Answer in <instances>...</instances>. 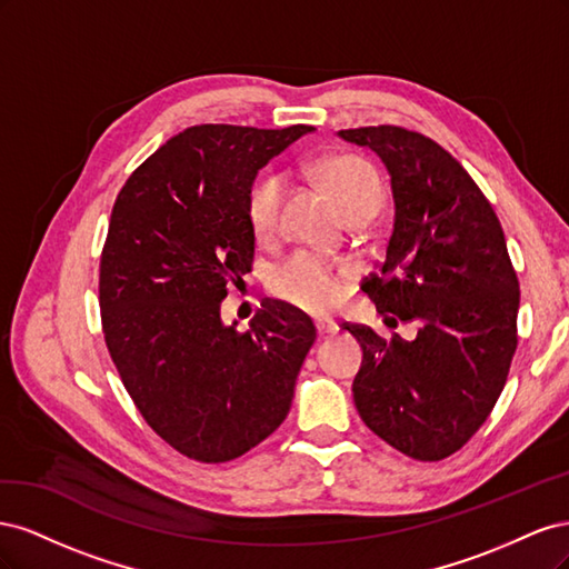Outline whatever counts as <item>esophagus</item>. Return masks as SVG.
I'll return each mask as SVG.
<instances>
[{
  "label": "esophagus",
  "mask_w": 569,
  "mask_h": 569,
  "mask_svg": "<svg viewBox=\"0 0 569 569\" xmlns=\"http://www.w3.org/2000/svg\"><path fill=\"white\" fill-rule=\"evenodd\" d=\"M316 330L320 337H327V335H335L339 330V325L335 320H316Z\"/></svg>",
  "instance_id": "34e87169"
}]
</instances>
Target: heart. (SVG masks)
I'll return each mask as SVG.
<instances>
[{"label": "heart", "mask_w": 569, "mask_h": 569, "mask_svg": "<svg viewBox=\"0 0 569 569\" xmlns=\"http://www.w3.org/2000/svg\"><path fill=\"white\" fill-rule=\"evenodd\" d=\"M318 176L343 216L363 206H380L385 189L380 178L356 157H335L320 163ZM287 192L284 173L256 178L247 192V220L256 239L268 242L280 230V211ZM270 291L306 313H327L341 299V272L327 258L295 251L272 270Z\"/></svg>", "instance_id": "obj_1"}]
</instances>
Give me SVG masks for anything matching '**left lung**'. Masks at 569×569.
<instances>
[{"label": "left lung", "instance_id": "8db88e82", "mask_svg": "<svg viewBox=\"0 0 569 569\" xmlns=\"http://www.w3.org/2000/svg\"><path fill=\"white\" fill-rule=\"evenodd\" d=\"M389 170L393 228L360 289L412 341L343 322L363 366L353 401L372 432L416 460H443L485 425L518 349L520 282L489 199L449 151L401 126L339 130Z\"/></svg>", "mask_w": 569, "mask_h": 569}]
</instances>
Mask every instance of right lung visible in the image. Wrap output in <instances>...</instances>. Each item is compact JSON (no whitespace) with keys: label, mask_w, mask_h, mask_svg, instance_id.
<instances>
[{"label":"right lung","mask_w":569,"mask_h":569,"mask_svg":"<svg viewBox=\"0 0 569 569\" xmlns=\"http://www.w3.org/2000/svg\"><path fill=\"white\" fill-rule=\"evenodd\" d=\"M311 126H192L134 168L99 261L101 332L147 425L199 462L251 451L287 418L316 327L263 303L247 332L220 322L228 284L251 272L247 192Z\"/></svg>","instance_id":"1"}]
</instances>
